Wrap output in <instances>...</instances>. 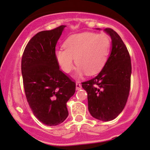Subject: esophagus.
<instances>
[{
	"mask_svg": "<svg viewBox=\"0 0 150 150\" xmlns=\"http://www.w3.org/2000/svg\"><path fill=\"white\" fill-rule=\"evenodd\" d=\"M82 88V86H81V84H80L79 82L78 83H76V90H80Z\"/></svg>",
	"mask_w": 150,
	"mask_h": 150,
	"instance_id": "1",
	"label": "esophagus"
}]
</instances>
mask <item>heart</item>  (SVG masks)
<instances>
[{
	"instance_id": "b5f03b06",
	"label": "heart",
	"mask_w": 150,
	"mask_h": 150,
	"mask_svg": "<svg viewBox=\"0 0 150 150\" xmlns=\"http://www.w3.org/2000/svg\"><path fill=\"white\" fill-rule=\"evenodd\" d=\"M111 42L105 33L84 32L69 36L63 44V49L55 51V58L61 69L69 73L78 65V74L89 75L102 70L109 56Z\"/></svg>"
}]
</instances>
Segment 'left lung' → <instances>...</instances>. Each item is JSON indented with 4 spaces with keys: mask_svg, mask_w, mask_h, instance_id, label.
I'll return each instance as SVG.
<instances>
[{
    "mask_svg": "<svg viewBox=\"0 0 150 150\" xmlns=\"http://www.w3.org/2000/svg\"><path fill=\"white\" fill-rule=\"evenodd\" d=\"M104 30L111 38V53L98 75L83 82L82 87L87 92L90 114L98 120L108 122L117 117L126 106L132 65L130 54L120 35L112 28Z\"/></svg>",
    "mask_w": 150,
    "mask_h": 150,
    "instance_id": "obj_1",
    "label": "left lung"
}]
</instances>
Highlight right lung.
I'll return each instance as SVG.
<instances>
[{"label":"right lung","instance_id":"add662e5","mask_svg":"<svg viewBox=\"0 0 150 150\" xmlns=\"http://www.w3.org/2000/svg\"><path fill=\"white\" fill-rule=\"evenodd\" d=\"M65 25L37 33L22 54L21 70L25 96L33 113L47 126H57L68 116L66 103L76 83L59 69L55 47Z\"/></svg>","mask_w":150,"mask_h":150}]
</instances>
